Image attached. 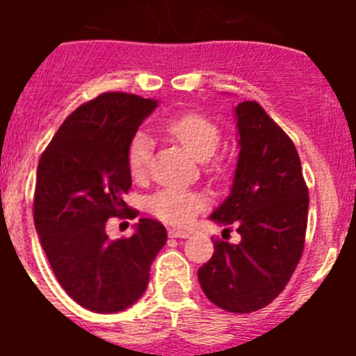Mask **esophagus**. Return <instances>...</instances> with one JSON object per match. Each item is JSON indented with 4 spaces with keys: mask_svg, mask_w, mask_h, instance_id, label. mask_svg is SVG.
<instances>
[{
    "mask_svg": "<svg viewBox=\"0 0 356 356\" xmlns=\"http://www.w3.org/2000/svg\"><path fill=\"white\" fill-rule=\"evenodd\" d=\"M188 232H185V229H176V228H171L169 229V237H175V238H187L188 237Z\"/></svg>",
    "mask_w": 356,
    "mask_h": 356,
    "instance_id": "34e87169",
    "label": "esophagus"
}]
</instances>
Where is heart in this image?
I'll use <instances>...</instances> for the list:
<instances>
[{
  "label": "heart",
  "instance_id": "heart-1",
  "mask_svg": "<svg viewBox=\"0 0 356 356\" xmlns=\"http://www.w3.org/2000/svg\"><path fill=\"white\" fill-rule=\"evenodd\" d=\"M165 131L196 160L205 162L213 156L221 143V131L212 119L200 112H187L165 122ZM151 143L146 135L139 134L128 146V171L134 178H143L149 168ZM149 210L159 219L171 225H185L207 205V197L185 188H163L149 200Z\"/></svg>",
  "mask_w": 356,
  "mask_h": 356
}]
</instances>
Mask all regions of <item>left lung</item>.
Wrapping results in <instances>:
<instances>
[{
    "instance_id": "8db88e82",
    "label": "left lung",
    "mask_w": 356,
    "mask_h": 356,
    "mask_svg": "<svg viewBox=\"0 0 356 356\" xmlns=\"http://www.w3.org/2000/svg\"><path fill=\"white\" fill-rule=\"evenodd\" d=\"M235 119L241 151L234 184L210 219L237 226L241 242L213 241L212 259L197 269V280L213 305L250 314L284 291L300 262L308 188L294 143L259 103H238Z\"/></svg>"
}]
</instances>
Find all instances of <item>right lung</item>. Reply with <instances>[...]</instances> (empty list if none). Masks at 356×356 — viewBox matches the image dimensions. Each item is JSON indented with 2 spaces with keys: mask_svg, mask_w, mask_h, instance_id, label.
<instances>
[{
  "mask_svg": "<svg viewBox=\"0 0 356 356\" xmlns=\"http://www.w3.org/2000/svg\"><path fill=\"white\" fill-rule=\"evenodd\" d=\"M156 99L105 92L78 106L44 149L37 168L33 221L58 284L99 314L121 312L144 294L149 267L168 241L155 219L110 241V217L135 219L122 201L131 187L127 153Z\"/></svg>",
  "mask_w": 356,
  "mask_h": 356,
  "instance_id": "add662e5",
  "label": "right lung"
}]
</instances>
